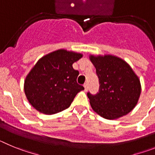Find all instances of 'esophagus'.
<instances>
[{
  "instance_id": "1",
  "label": "esophagus",
  "mask_w": 155,
  "mask_h": 155,
  "mask_svg": "<svg viewBox=\"0 0 155 155\" xmlns=\"http://www.w3.org/2000/svg\"><path fill=\"white\" fill-rule=\"evenodd\" d=\"M84 90H85V91H87V89H88V85H87V83H84Z\"/></svg>"
}]
</instances>
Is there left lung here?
Instances as JSON below:
<instances>
[{
    "label": "left lung",
    "mask_w": 155,
    "mask_h": 155,
    "mask_svg": "<svg viewBox=\"0 0 155 155\" xmlns=\"http://www.w3.org/2000/svg\"><path fill=\"white\" fill-rule=\"evenodd\" d=\"M90 60L99 81L98 92L87 93L93 110L107 120L128 114L141 91L138 77L127 62L115 56H90Z\"/></svg>",
    "instance_id": "obj_1"
}]
</instances>
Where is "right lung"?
Wrapping results in <instances>:
<instances>
[{
    "mask_svg": "<svg viewBox=\"0 0 155 155\" xmlns=\"http://www.w3.org/2000/svg\"><path fill=\"white\" fill-rule=\"evenodd\" d=\"M81 57V53L58 50L39 60L24 84L28 102L36 110L48 115L60 113L84 89L77 82L79 71L72 67Z\"/></svg>",
    "mask_w": 155,
    "mask_h": 155,
    "instance_id": "obj_1",
    "label": "right lung"
}]
</instances>
